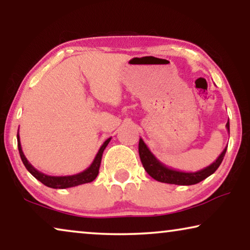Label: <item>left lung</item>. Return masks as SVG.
I'll list each match as a JSON object with an SVG mask.
<instances>
[{
  "label": "left lung",
  "mask_w": 250,
  "mask_h": 250,
  "mask_svg": "<svg viewBox=\"0 0 250 250\" xmlns=\"http://www.w3.org/2000/svg\"><path fill=\"white\" fill-rule=\"evenodd\" d=\"M225 127H227L228 132L230 133V123H229V121ZM227 148L228 146H225V149L217 157V159L213 164H210L209 166L205 167V168L198 170V172H181V170L170 168V167L164 165L150 151V149L146 146L142 139H140L139 141L140 159H141V163L143 167H145V169L146 170V173L152 179L158 181V182L177 184V186H192V184L199 183L206 179V177L210 176L220 167L222 160H223L225 156V152H227Z\"/></svg>",
  "instance_id": "left-lung-1"
}]
</instances>
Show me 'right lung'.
Listing matches in <instances>:
<instances>
[{
	"label": "right lung",
	"instance_id": "right-lung-1",
	"mask_svg": "<svg viewBox=\"0 0 250 250\" xmlns=\"http://www.w3.org/2000/svg\"><path fill=\"white\" fill-rule=\"evenodd\" d=\"M17 140H18V150L20 153V158H21L23 165L27 168V170L32 174V175L42 182L44 186L49 187V188H53V189H66V188H73L76 186H81V184H85V183H90L92 181L95 180V177L98 176L99 174V168H100V164H101V158H102V153H104L105 146H108V143L110 142L111 138H109L105 140L104 142V145L100 146L99 151L95 156V158L90 166L87 167L86 169L83 170V172L78 173V174H74V175H67V176H51V175H46L40 170H37L35 167H34L32 164H30L27 158L23 155L22 149H21V145H20V138H19V132L17 134Z\"/></svg>",
	"mask_w": 250,
	"mask_h": 250
}]
</instances>
